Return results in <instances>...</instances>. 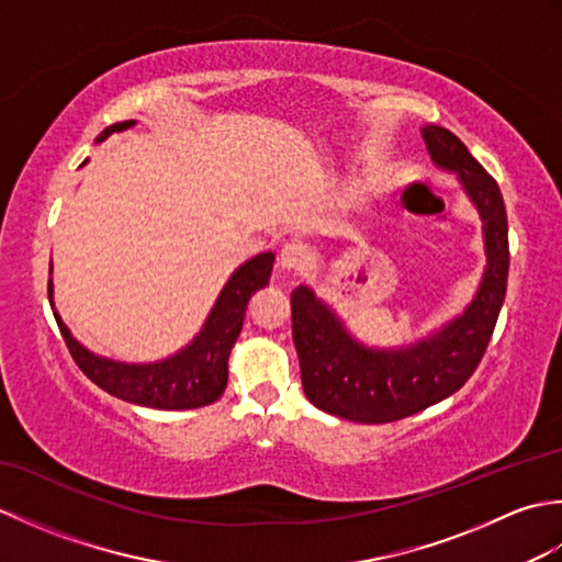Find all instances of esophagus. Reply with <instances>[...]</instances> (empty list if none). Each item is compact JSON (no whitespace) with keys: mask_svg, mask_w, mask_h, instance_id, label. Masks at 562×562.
<instances>
[{"mask_svg":"<svg viewBox=\"0 0 562 562\" xmlns=\"http://www.w3.org/2000/svg\"><path fill=\"white\" fill-rule=\"evenodd\" d=\"M280 268L288 272H302L308 266V254L302 244H288L278 258Z\"/></svg>","mask_w":562,"mask_h":562,"instance_id":"obj_1","label":"esophagus"}]
</instances>
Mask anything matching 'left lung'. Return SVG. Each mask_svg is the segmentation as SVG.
<instances>
[{
	"instance_id": "left-lung-1",
	"label": "left lung",
	"mask_w": 562,
	"mask_h": 562,
	"mask_svg": "<svg viewBox=\"0 0 562 562\" xmlns=\"http://www.w3.org/2000/svg\"><path fill=\"white\" fill-rule=\"evenodd\" d=\"M423 139L439 169L459 176L461 188L481 214L485 272L461 316L403 348H369L312 288L302 284L292 292V338L306 398L318 411L350 423L403 420L457 393L481 364L505 302L507 212L495 178L487 176L449 130L425 125Z\"/></svg>"
}]
</instances>
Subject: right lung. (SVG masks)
<instances>
[{"mask_svg": "<svg viewBox=\"0 0 562 562\" xmlns=\"http://www.w3.org/2000/svg\"><path fill=\"white\" fill-rule=\"evenodd\" d=\"M133 125L135 121H125L105 127L97 142L109 139L113 133H123ZM272 262L274 256L270 250L246 260L224 284L198 336L183 350L157 362H117L93 355L71 336L55 312L53 280L47 282V296H50L55 321L71 357L93 384L109 391L115 398L145 405V408L190 411L214 403L224 393L226 379H229V355L238 333H241L246 306L250 296L270 282Z\"/></svg>", "mask_w": 562, "mask_h": 562, "instance_id": "add662e5", "label": "right lung"}]
</instances>
